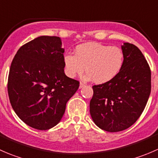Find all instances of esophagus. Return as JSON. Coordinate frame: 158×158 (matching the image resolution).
Listing matches in <instances>:
<instances>
[{"instance_id": "34e87169", "label": "esophagus", "mask_w": 158, "mask_h": 158, "mask_svg": "<svg viewBox=\"0 0 158 158\" xmlns=\"http://www.w3.org/2000/svg\"><path fill=\"white\" fill-rule=\"evenodd\" d=\"M85 86V84L82 83V82H80V84H79V89H82L83 88V87Z\"/></svg>"}]
</instances>
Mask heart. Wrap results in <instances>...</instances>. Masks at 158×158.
Instances as JSON below:
<instances>
[{
    "label": "heart",
    "instance_id": "b5f03b06",
    "mask_svg": "<svg viewBox=\"0 0 158 158\" xmlns=\"http://www.w3.org/2000/svg\"><path fill=\"white\" fill-rule=\"evenodd\" d=\"M63 61L69 77L82 75L85 67L87 79L92 78L96 83H105L120 73L123 66L124 54L117 47L87 43L77 46L75 54H65Z\"/></svg>",
    "mask_w": 158,
    "mask_h": 158
}]
</instances>
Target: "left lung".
Returning a JSON list of instances; mask_svg holds the SVG:
<instances>
[{"mask_svg":"<svg viewBox=\"0 0 158 158\" xmlns=\"http://www.w3.org/2000/svg\"><path fill=\"white\" fill-rule=\"evenodd\" d=\"M124 63L111 81L95 85L90 114L102 130L118 132L131 126L145 108L151 89V73L144 55L136 46L122 47Z\"/></svg>","mask_w":158,"mask_h":158,"instance_id":"8db88e82","label":"left lung"}]
</instances>
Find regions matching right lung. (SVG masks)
Masks as SVG:
<instances>
[{"mask_svg": "<svg viewBox=\"0 0 158 158\" xmlns=\"http://www.w3.org/2000/svg\"><path fill=\"white\" fill-rule=\"evenodd\" d=\"M61 40L41 36L16 53L7 82L11 106L32 128L48 130L61 120L79 82L66 76Z\"/></svg>", "mask_w": 158, "mask_h": 158, "instance_id": "obj_1", "label": "right lung"}]
</instances>
